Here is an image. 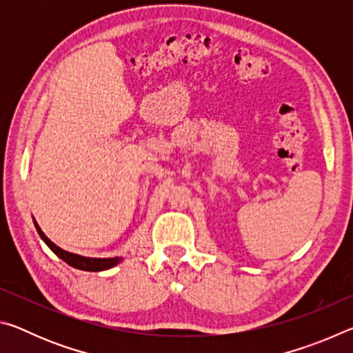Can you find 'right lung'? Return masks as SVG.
Returning a JSON list of instances; mask_svg holds the SVG:
<instances>
[{"label": "right lung", "mask_w": 353, "mask_h": 353, "mask_svg": "<svg viewBox=\"0 0 353 353\" xmlns=\"http://www.w3.org/2000/svg\"><path fill=\"white\" fill-rule=\"evenodd\" d=\"M35 229H37L39 235L41 236V240H43L48 248H50L52 252H54L59 259H62L65 263H68L70 266L76 268V270H82V271H104V270H109V268H113L115 265H118L121 259L119 256H115V259H90V256H82V255H77V254H71L67 252V250L61 249L59 246H56L54 243L51 240H48L46 235L41 232V229L39 227V224L35 223Z\"/></svg>", "instance_id": "1"}]
</instances>
